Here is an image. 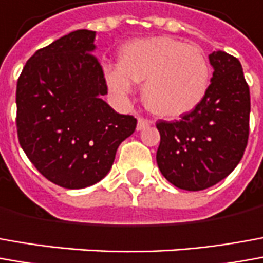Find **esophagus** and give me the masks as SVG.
<instances>
[{
	"mask_svg": "<svg viewBox=\"0 0 263 263\" xmlns=\"http://www.w3.org/2000/svg\"><path fill=\"white\" fill-rule=\"evenodd\" d=\"M149 126V120H146V119H143V117H139V119H137V130H144V128H147Z\"/></svg>",
	"mask_w": 263,
	"mask_h": 263,
	"instance_id": "obj_1",
	"label": "esophagus"
}]
</instances>
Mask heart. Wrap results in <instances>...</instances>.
<instances>
[{
    "instance_id": "heart-1",
    "label": "heart",
    "mask_w": 263,
    "mask_h": 263,
    "mask_svg": "<svg viewBox=\"0 0 263 263\" xmlns=\"http://www.w3.org/2000/svg\"><path fill=\"white\" fill-rule=\"evenodd\" d=\"M117 66L104 73L108 90L119 99H127L133 93V83H144L146 107L166 119L195 110L211 84V66L203 51L164 35L124 44Z\"/></svg>"
}]
</instances>
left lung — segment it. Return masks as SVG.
<instances>
[{
  "instance_id": "1",
  "label": "left lung",
  "mask_w": 263,
  "mask_h": 263,
  "mask_svg": "<svg viewBox=\"0 0 263 263\" xmlns=\"http://www.w3.org/2000/svg\"><path fill=\"white\" fill-rule=\"evenodd\" d=\"M209 61L213 77L203 101L180 120L156 124L159 169L173 186L190 192L231 175L249 136L251 96L239 60L219 50L209 54Z\"/></svg>"
}]
</instances>
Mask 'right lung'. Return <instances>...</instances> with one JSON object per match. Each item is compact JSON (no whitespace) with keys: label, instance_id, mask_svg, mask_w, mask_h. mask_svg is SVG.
I'll return each instance as SVG.
<instances>
[{"label":"right lung","instance_id":"obj_1","mask_svg":"<svg viewBox=\"0 0 263 263\" xmlns=\"http://www.w3.org/2000/svg\"><path fill=\"white\" fill-rule=\"evenodd\" d=\"M94 38L77 30L40 48L17 83L20 144L45 179L66 189L100 182L137 124L103 100L107 84Z\"/></svg>","mask_w":263,"mask_h":263}]
</instances>
